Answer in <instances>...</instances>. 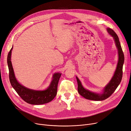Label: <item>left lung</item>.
I'll return each instance as SVG.
<instances>
[{
	"mask_svg": "<svg viewBox=\"0 0 131 131\" xmlns=\"http://www.w3.org/2000/svg\"><path fill=\"white\" fill-rule=\"evenodd\" d=\"M107 30L108 33L112 36L114 39L115 44H116L118 50V61L114 74L110 82L104 88L103 93L98 94L86 89L82 86L81 82L78 78L77 77H76L77 80L78 82V91L79 94L86 99L92 100V101H101L108 98L113 94L115 90L117 88L121 82L122 78L123 66L124 62V53L122 51L118 37L116 33L110 28H107Z\"/></svg>",
	"mask_w": 131,
	"mask_h": 131,
	"instance_id": "obj_1",
	"label": "left lung"
}]
</instances>
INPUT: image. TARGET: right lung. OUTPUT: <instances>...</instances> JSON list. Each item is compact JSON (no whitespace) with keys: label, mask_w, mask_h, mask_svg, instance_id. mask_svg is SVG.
I'll return each instance as SVG.
<instances>
[{"label":"right lung","mask_w":131,"mask_h":131,"mask_svg":"<svg viewBox=\"0 0 131 131\" xmlns=\"http://www.w3.org/2000/svg\"><path fill=\"white\" fill-rule=\"evenodd\" d=\"M12 49L13 47L7 56V64L9 69V80L13 88L23 101L30 104L42 105L52 101L57 94L58 84L61 73H56L53 74L50 86L45 90H35L27 88L20 84L15 78L11 62Z\"/></svg>","instance_id":"right-lung-1"}]
</instances>
